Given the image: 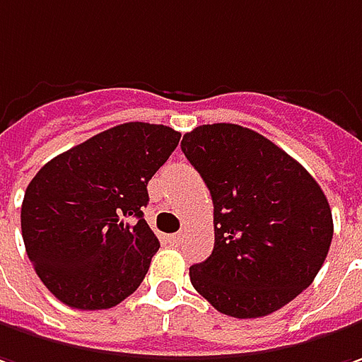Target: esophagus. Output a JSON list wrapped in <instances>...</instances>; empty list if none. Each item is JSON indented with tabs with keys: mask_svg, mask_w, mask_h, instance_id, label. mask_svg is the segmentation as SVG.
I'll use <instances>...</instances> for the list:
<instances>
[{
	"mask_svg": "<svg viewBox=\"0 0 362 362\" xmlns=\"http://www.w3.org/2000/svg\"><path fill=\"white\" fill-rule=\"evenodd\" d=\"M168 240L172 244H180L182 240H184V234H182V232H176V234H170Z\"/></svg>",
	"mask_w": 362,
	"mask_h": 362,
	"instance_id": "obj_1",
	"label": "esophagus"
}]
</instances>
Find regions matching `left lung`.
Instances as JSON below:
<instances>
[{"label":"left lung","mask_w":362,"mask_h":362,"mask_svg":"<svg viewBox=\"0 0 362 362\" xmlns=\"http://www.w3.org/2000/svg\"><path fill=\"white\" fill-rule=\"evenodd\" d=\"M214 204V250L190 282L216 310L267 317L310 286L332 240L329 200L294 158L238 124L184 134Z\"/></svg>","instance_id":"8db88e82"}]
</instances>
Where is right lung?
<instances>
[{"label": "right lung", "mask_w": 362, "mask_h": 362, "mask_svg": "<svg viewBox=\"0 0 362 362\" xmlns=\"http://www.w3.org/2000/svg\"><path fill=\"white\" fill-rule=\"evenodd\" d=\"M180 142L162 124L128 122L40 170L21 204L25 252L64 305L102 310L144 281L160 243L144 220L148 182Z\"/></svg>", "instance_id": "obj_1"}]
</instances>
